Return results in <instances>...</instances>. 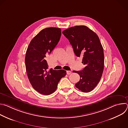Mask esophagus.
Returning <instances> with one entry per match:
<instances>
[{
	"mask_svg": "<svg viewBox=\"0 0 128 128\" xmlns=\"http://www.w3.org/2000/svg\"><path fill=\"white\" fill-rule=\"evenodd\" d=\"M66 72H67V74H68V75H69V74H71V71H69V70H68V71H66Z\"/></svg>",
	"mask_w": 128,
	"mask_h": 128,
	"instance_id": "34e87169",
	"label": "esophagus"
}]
</instances>
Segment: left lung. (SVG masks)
I'll return each mask as SVG.
<instances>
[{
    "label": "left lung",
    "mask_w": 128,
    "mask_h": 128,
    "mask_svg": "<svg viewBox=\"0 0 128 128\" xmlns=\"http://www.w3.org/2000/svg\"><path fill=\"white\" fill-rule=\"evenodd\" d=\"M77 57H82L84 68L74 71L80 76L76 86L84 93L92 91L100 80L104 69L103 48L98 35L86 26H76L62 32Z\"/></svg>",
    "instance_id": "obj_1"
}]
</instances>
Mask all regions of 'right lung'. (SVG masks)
<instances>
[{
    "label": "right lung",
    "mask_w": 128,
    "mask_h": 128,
    "mask_svg": "<svg viewBox=\"0 0 128 128\" xmlns=\"http://www.w3.org/2000/svg\"><path fill=\"white\" fill-rule=\"evenodd\" d=\"M61 29L48 27L41 30L30 42L25 56L28 78L32 87L42 94L54 93L61 78L66 75L64 70H48L46 56L55 48L61 38Z\"/></svg>",
    "instance_id": "right-lung-1"
}]
</instances>
